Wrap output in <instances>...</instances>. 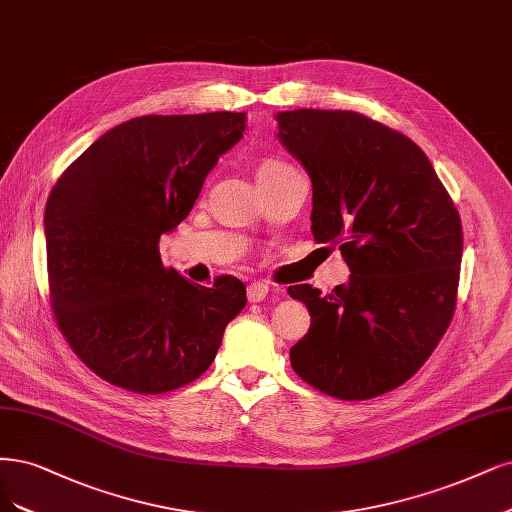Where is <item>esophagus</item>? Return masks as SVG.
Instances as JSON below:
<instances>
[{
  "instance_id": "1",
  "label": "esophagus",
  "mask_w": 512,
  "mask_h": 512,
  "mask_svg": "<svg viewBox=\"0 0 512 512\" xmlns=\"http://www.w3.org/2000/svg\"><path fill=\"white\" fill-rule=\"evenodd\" d=\"M271 288L269 284H264V281H254V284L248 286V301L250 303H262L264 298L269 296Z\"/></svg>"
}]
</instances>
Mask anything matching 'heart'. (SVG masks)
<instances>
[{"mask_svg":"<svg viewBox=\"0 0 512 512\" xmlns=\"http://www.w3.org/2000/svg\"><path fill=\"white\" fill-rule=\"evenodd\" d=\"M286 169H292V167L286 165V163H281V161H264V163L258 167L256 178H264V175H275V173L286 171Z\"/></svg>","mask_w":512,"mask_h":512,"instance_id":"heart-1","label":"heart"}]
</instances>
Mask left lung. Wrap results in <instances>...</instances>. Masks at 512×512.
<instances>
[{"instance_id": "8db88e82", "label": "left lung", "mask_w": 512, "mask_h": 512, "mask_svg": "<svg viewBox=\"0 0 512 512\" xmlns=\"http://www.w3.org/2000/svg\"><path fill=\"white\" fill-rule=\"evenodd\" d=\"M277 139L311 178V231L351 271L322 294L288 288L311 315L290 349L298 377L341 400L375 398L409 381L455 309L462 222L415 142L356 112H277Z\"/></svg>"}]
</instances>
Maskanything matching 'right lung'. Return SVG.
I'll return each instance as SVG.
<instances>
[{"label": "right lung", "mask_w": 512, "mask_h": 512, "mask_svg": "<svg viewBox=\"0 0 512 512\" xmlns=\"http://www.w3.org/2000/svg\"><path fill=\"white\" fill-rule=\"evenodd\" d=\"M245 127V112L131 118L95 139L52 188L50 305L101 379L137 394L195 381L248 303L239 279L195 286L158 252Z\"/></svg>", "instance_id": "right-lung-1"}]
</instances>
